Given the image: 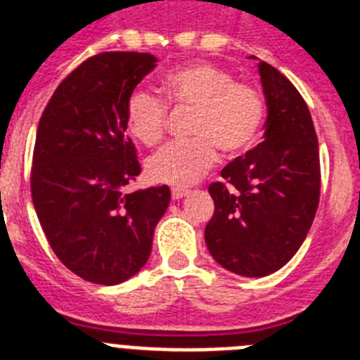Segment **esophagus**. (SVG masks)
Masks as SVG:
<instances>
[{
    "label": "esophagus",
    "mask_w": 360,
    "mask_h": 360,
    "mask_svg": "<svg viewBox=\"0 0 360 360\" xmlns=\"http://www.w3.org/2000/svg\"><path fill=\"white\" fill-rule=\"evenodd\" d=\"M186 195H187V189H182V187H173V189H171V196H173V200H180Z\"/></svg>",
    "instance_id": "esophagus-1"
}]
</instances>
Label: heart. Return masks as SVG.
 Wrapping results in <instances>:
<instances>
[{"label":"heart","instance_id":"obj_1","mask_svg":"<svg viewBox=\"0 0 360 360\" xmlns=\"http://www.w3.org/2000/svg\"><path fill=\"white\" fill-rule=\"evenodd\" d=\"M164 102L191 113L187 136L173 142L148 160L149 178L167 186L198 182L218 160L236 158L259 139L265 122V101L249 84L234 82L225 68L193 63L173 70L162 81ZM165 105L149 91L135 90L124 106L126 128L133 139L153 148L165 131Z\"/></svg>","mask_w":360,"mask_h":360}]
</instances>
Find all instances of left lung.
Wrapping results in <instances>:
<instances>
[{"instance_id": "left-lung-1", "label": "left lung", "mask_w": 360, "mask_h": 360, "mask_svg": "<svg viewBox=\"0 0 360 360\" xmlns=\"http://www.w3.org/2000/svg\"><path fill=\"white\" fill-rule=\"evenodd\" d=\"M257 72L266 103L263 142L225 165L224 182L209 186L214 214L205 227L211 256L245 278H263L290 262L316 218L321 191L307 103L274 66L259 61Z\"/></svg>"}]
</instances>
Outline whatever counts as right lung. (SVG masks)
Masks as SVG:
<instances>
[{
    "label": "right lung",
    "instance_id": "right-lung-1",
    "mask_svg": "<svg viewBox=\"0 0 360 360\" xmlns=\"http://www.w3.org/2000/svg\"><path fill=\"white\" fill-rule=\"evenodd\" d=\"M157 57L104 52L57 86L37 126L32 200L44 236L73 274L97 285L135 276L169 205L167 186L128 193L141 174L124 106Z\"/></svg>",
    "mask_w": 360,
    "mask_h": 360
}]
</instances>
